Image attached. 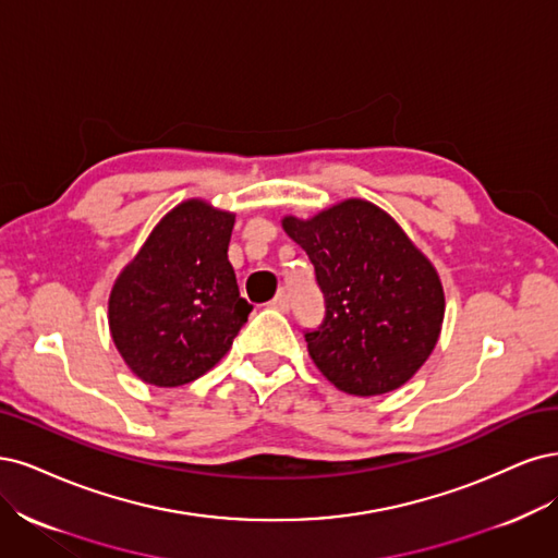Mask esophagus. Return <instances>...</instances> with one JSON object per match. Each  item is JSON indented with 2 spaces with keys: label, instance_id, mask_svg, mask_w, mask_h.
<instances>
[{
  "label": "esophagus",
  "instance_id": "esophagus-1",
  "mask_svg": "<svg viewBox=\"0 0 558 558\" xmlns=\"http://www.w3.org/2000/svg\"><path fill=\"white\" fill-rule=\"evenodd\" d=\"M268 305H271V308H276V311H280V313H287V311H290V296H287L284 292H278Z\"/></svg>",
  "mask_w": 558,
  "mask_h": 558
}]
</instances>
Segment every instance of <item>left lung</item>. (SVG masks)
<instances>
[{
	"mask_svg": "<svg viewBox=\"0 0 558 558\" xmlns=\"http://www.w3.org/2000/svg\"><path fill=\"white\" fill-rule=\"evenodd\" d=\"M287 236L315 266L325 319L305 331L315 366L354 397L405 385L434 352L442 284L397 220L364 199L340 202L311 220L287 215Z\"/></svg>",
	"mask_w": 558,
	"mask_h": 558,
	"instance_id": "left-lung-1",
	"label": "left lung"
}]
</instances>
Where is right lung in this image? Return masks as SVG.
Listing matches in <instances>:
<instances>
[{
    "label": "right lung",
    "instance_id": "add662e5",
    "mask_svg": "<svg viewBox=\"0 0 558 558\" xmlns=\"http://www.w3.org/2000/svg\"><path fill=\"white\" fill-rule=\"evenodd\" d=\"M233 213L178 204L124 266L109 299L113 343L134 375L181 387L210 371L247 322L227 250Z\"/></svg>",
    "mask_w": 558,
    "mask_h": 558
}]
</instances>
